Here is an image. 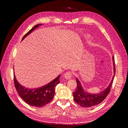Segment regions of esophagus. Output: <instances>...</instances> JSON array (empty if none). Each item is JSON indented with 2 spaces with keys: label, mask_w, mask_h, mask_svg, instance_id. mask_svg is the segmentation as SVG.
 Segmentation results:
<instances>
[{
  "label": "esophagus",
  "mask_w": 128,
  "mask_h": 128,
  "mask_svg": "<svg viewBox=\"0 0 128 128\" xmlns=\"http://www.w3.org/2000/svg\"><path fill=\"white\" fill-rule=\"evenodd\" d=\"M72 73L70 72H66L64 74V78L67 80L70 79L72 77Z\"/></svg>",
  "instance_id": "34e87169"
}]
</instances>
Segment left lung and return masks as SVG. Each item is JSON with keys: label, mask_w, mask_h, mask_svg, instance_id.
Listing matches in <instances>:
<instances>
[{"label": "left lung", "mask_w": 128, "mask_h": 128, "mask_svg": "<svg viewBox=\"0 0 128 128\" xmlns=\"http://www.w3.org/2000/svg\"><path fill=\"white\" fill-rule=\"evenodd\" d=\"M113 61L114 66V75L112 78L111 82L109 84L108 87L101 92L98 94H91L85 91L83 88L82 85L78 80L76 78L77 88L76 91L73 93L74 99L75 102L78 104L80 106L83 107H90L94 106L96 105L101 103L106 98V96L109 94L110 91V88L112 83L113 82L114 77L115 73V66L114 58L113 56Z\"/></svg>", "instance_id": "8db88e82"}]
</instances>
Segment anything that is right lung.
Returning a JSON list of instances; mask_svg holds the SVG:
<instances>
[{"instance_id": "add662e5", "label": "right lung", "mask_w": 128, "mask_h": 128, "mask_svg": "<svg viewBox=\"0 0 128 128\" xmlns=\"http://www.w3.org/2000/svg\"><path fill=\"white\" fill-rule=\"evenodd\" d=\"M42 24H38L34 26L24 36L22 40L33 30ZM61 75L45 86L36 88H29L22 86L18 83L14 74V82L18 95L26 103L30 106L41 107L48 104L52 100L54 95L56 87L60 83L59 77Z\"/></svg>"}]
</instances>
